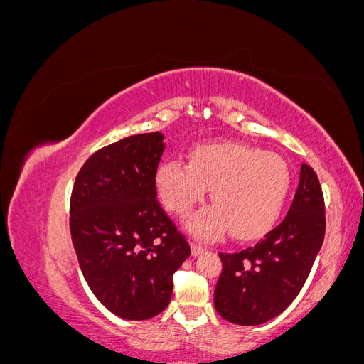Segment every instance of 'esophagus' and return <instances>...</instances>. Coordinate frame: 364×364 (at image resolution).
<instances>
[{"instance_id":"obj_1","label":"esophagus","mask_w":364,"mask_h":364,"mask_svg":"<svg viewBox=\"0 0 364 364\" xmlns=\"http://www.w3.org/2000/svg\"><path fill=\"white\" fill-rule=\"evenodd\" d=\"M203 252H205V247H203V246L196 245V243L191 245V253H193V257L200 255V253H203Z\"/></svg>"}]
</instances>
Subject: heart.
I'll return each instance as SVG.
<instances>
[{
	"instance_id": "heart-1",
	"label": "heart",
	"mask_w": 364,
	"mask_h": 364,
	"mask_svg": "<svg viewBox=\"0 0 364 364\" xmlns=\"http://www.w3.org/2000/svg\"><path fill=\"white\" fill-rule=\"evenodd\" d=\"M158 193L170 211L185 215L203 202L209 206L190 217L186 226L203 240L222 235L252 240L264 235L279 218L287 200L291 173L281 156L234 142L196 146L190 164L164 161L156 173Z\"/></svg>"
}]
</instances>
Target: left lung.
Returning a JSON list of instances; mask_svg holds the SVG:
<instances>
[{
  "mask_svg": "<svg viewBox=\"0 0 364 364\" xmlns=\"http://www.w3.org/2000/svg\"><path fill=\"white\" fill-rule=\"evenodd\" d=\"M325 238V202L317 174L301 167L299 186L282 223L255 246L220 253L223 272L214 306L228 322L261 325L279 316L299 294Z\"/></svg>",
  "mask_w": 364,
  "mask_h": 364,
  "instance_id": "left-lung-1",
  "label": "left lung"
}]
</instances>
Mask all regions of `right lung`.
<instances>
[{
	"label": "right lung",
	"instance_id": "1",
	"mask_svg": "<svg viewBox=\"0 0 364 364\" xmlns=\"http://www.w3.org/2000/svg\"><path fill=\"white\" fill-rule=\"evenodd\" d=\"M164 135H134L85 162L70 228L83 277L109 311L146 321L170 304L173 274L191 249L156 199Z\"/></svg>",
	"mask_w": 364,
	"mask_h": 364
}]
</instances>
